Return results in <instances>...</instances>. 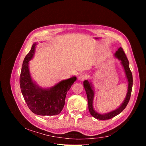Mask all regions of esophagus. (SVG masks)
Listing matches in <instances>:
<instances>
[{
    "instance_id": "34e87169",
    "label": "esophagus",
    "mask_w": 146,
    "mask_h": 146,
    "mask_svg": "<svg viewBox=\"0 0 146 146\" xmlns=\"http://www.w3.org/2000/svg\"><path fill=\"white\" fill-rule=\"evenodd\" d=\"M86 78V76H85V75H83V74H81L80 75V76H78V80L79 81H83L85 80V79Z\"/></svg>"
}]
</instances>
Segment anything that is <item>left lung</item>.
Listing matches in <instances>:
<instances>
[{"instance_id": "1", "label": "left lung", "mask_w": 146, "mask_h": 146, "mask_svg": "<svg viewBox=\"0 0 146 146\" xmlns=\"http://www.w3.org/2000/svg\"><path fill=\"white\" fill-rule=\"evenodd\" d=\"M114 56L121 61V64L124 70L128 83L126 96L120 106H119V107L111 111L105 113H100L96 111L93 106V100L95 96V91L93 85L90 80H85L83 82V86L87 95L88 109H89L90 113L91 116L97 119H99V120H107V119H111L120 114L125 108L126 106L129 103L131 96L132 86H133V77H132V74L129 68V62L122 47H120L118 48L115 54H114Z\"/></svg>"}]
</instances>
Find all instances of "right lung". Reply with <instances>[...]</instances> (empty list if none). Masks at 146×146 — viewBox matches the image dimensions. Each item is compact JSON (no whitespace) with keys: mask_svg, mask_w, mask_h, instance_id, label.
Listing matches in <instances>:
<instances>
[{"mask_svg":"<svg viewBox=\"0 0 146 146\" xmlns=\"http://www.w3.org/2000/svg\"><path fill=\"white\" fill-rule=\"evenodd\" d=\"M38 42H34L26 55L22 66L20 87L28 107L33 113L39 116H55L60 114L64 106L68 91L77 80L76 76L62 80L48 88L39 86L31 76L29 61L35 55Z\"/></svg>","mask_w":146,"mask_h":146,"instance_id":"add662e5","label":"right lung"}]
</instances>
